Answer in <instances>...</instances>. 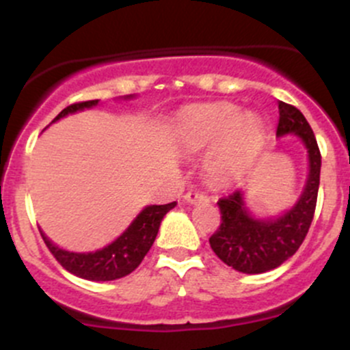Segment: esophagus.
I'll return each instance as SVG.
<instances>
[{"label": "esophagus", "instance_id": "1", "mask_svg": "<svg viewBox=\"0 0 350 350\" xmlns=\"http://www.w3.org/2000/svg\"><path fill=\"white\" fill-rule=\"evenodd\" d=\"M185 201L189 204H196V203H201V201H208V196L200 191H188L185 195Z\"/></svg>", "mask_w": 350, "mask_h": 350}]
</instances>
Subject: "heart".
Segmentation results:
<instances>
[{"label": "heart", "instance_id": "1", "mask_svg": "<svg viewBox=\"0 0 350 350\" xmlns=\"http://www.w3.org/2000/svg\"><path fill=\"white\" fill-rule=\"evenodd\" d=\"M176 137L188 150L215 145L206 159V171L215 181H228L259 152L264 129L252 113L241 115L232 105H208L183 113Z\"/></svg>", "mask_w": 350, "mask_h": 350}]
</instances>
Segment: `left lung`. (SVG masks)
Masks as SVG:
<instances>
[{"instance_id": "left-lung-1", "label": "left lung", "mask_w": 350, "mask_h": 350, "mask_svg": "<svg viewBox=\"0 0 350 350\" xmlns=\"http://www.w3.org/2000/svg\"><path fill=\"white\" fill-rule=\"evenodd\" d=\"M276 135L295 133L306 147L310 172L301 196L291 210L278 218H254L243 203L242 191L220 198L221 224L210 237L213 252L239 273L260 274L276 269L288 260L305 241L315 215L322 155L312 126L293 105L280 101Z\"/></svg>"}]
</instances>
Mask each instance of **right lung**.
<instances>
[{
	"mask_svg": "<svg viewBox=\"0 0 350 350\" xmlns=\"http://www.w3.org/2000/svg\"><path fill=\"white\" fill-rule=\"evenodd\" d=\"M96 105L98 100L69 105L52 122H57L59 118L69 115V113L81 111L84 108L96 107ZM174 206L176 201L167 204H150V206H146L116 241H113L109 245L103 247V249L96 250V252H69V250H64L55 245V243H52L45 237L42 230L40 235L44 239L45 245L52 252V256L69 273L90 281L120 280V278L126 276V274H130L140 266L146 254L152 247L155 237H157L162 218Z\"/></svg>",
	"mask_w": 350,
	"mask_h": 350,
	"instance_id": "right-lung-1",
	"label": "right lung"
}]
</instances>
